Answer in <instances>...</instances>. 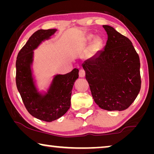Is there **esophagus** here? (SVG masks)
Segmentation results:
<instances>
[{"label": "esophagus", "mask_w": 154, "mask_h": 154, "mask_svg": "<svg viewBox=\"0 0 154 154\" xmlns=\"http://www.w3.org/2000/svg\"><path fill=\"white\" fill-rule=\"evenodd\" d=\"M85 75V72L83 69H81L79 71V77H84Z\"/></svg>", "instance_id": "34e87169"}]
</instances>
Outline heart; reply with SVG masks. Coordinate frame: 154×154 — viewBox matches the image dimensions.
Wrapping results in <instances>:
<instances>
[{
	"label": "heart",
	"instance_id": "1",
	"mask_svg": "<svg viewBox=\"0 0 154 154\" xmlns=\"http://www.w3.org/2000/svg\"><path fill=\"white\" fill-rule=\"evenodd\" d=\"M93 36L92 35H90L88 36V40H91ZM103 44V41L100 38H96V39L94 41L92 46H91L90 48V54L91 55H94L95 54L97 53V52L100 50L101 46H102Z\"/></svg>",
	"mask_w": 154,
	"mask_h": 154
}]
</instances>
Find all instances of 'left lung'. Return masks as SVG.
Listing matches in <instances>:
<instances>
[{"label":"left lung","mask_w":154,"mask_h":154,"mask_svg":"<svg viewBox=\"0 0 154 154\" xmlns=\"http://www.w3.org/2000/svg\"><path fill=\"white\" fill-rule=\"evenodd\" d=\"M108 38L103 50L82 66L93 99L107 111L129 107L141 86L139 56L128 38L113 27L103 25Z\"/></svg>","instance_id":"left-lung-1"}]
</instances>
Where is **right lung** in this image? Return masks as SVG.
<instances>
[{
  "mask_svg": "<svg viewBox=\"0 0 154 154\" xmlns=\"http://www.w3.org/2000/svg\"><path fill=\"white\" fill-rule=\"evenodd\" d=\"M56 30L36 31L20 49L16 60L15 81L25 107L33 117L48 122L60 118L69 110L72 87L79 77V70L74 69L69 73L56 75L45 95H41L36 90L30 69L33 50Z\"/></svg>",
  "mask_w": 154,
  "mask_h": 154,
  "instance_id": "obj_1",
  "label": "right lung"
}]
</instances>
